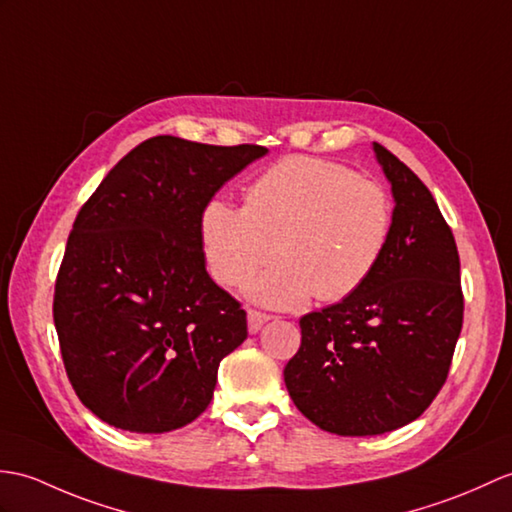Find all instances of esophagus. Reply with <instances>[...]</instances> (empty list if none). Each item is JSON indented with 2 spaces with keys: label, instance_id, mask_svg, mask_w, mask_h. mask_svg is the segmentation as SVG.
Masks as SVG:
<instances>
[{
  "label": "esophagus",
  "instance_id": "34e87169",
  "mask_svg": "<svg viewBox=\"0 0 512 512\" xmlns=\"http://www.w3.org/2000/svg\"><path fill=\"white\" fill-rule=\"evenodd\" d=\"M270 318H272L270 314L257 312V310H248V331H251V334H257V331L264 327Z\"/></svg>",
  "mask_w": 512,
  "mask_h": 512
}]
</instances>
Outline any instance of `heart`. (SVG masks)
Wrapping results in <instances>:
<instances>
[{
	"label": "heart",
	"mask_w": 512,
	"mask_h": 512,
	"mask_svg": "<svg viewBox=\"0 0 512 512\" xmlns=\"http://www.w3.org/2000/svg\"><path fill=\"white\" fill-rule=\"evenodd\" d=\"M390 229L382 185L314 157L275 163L248 185L244 205L211 200L200 220L207 266L224 285H242L275 253L283 257L251 285L255 301L275 307L301 305L312 294L334 303L358 292Z\"/></svg>",
	"instance_id": "b5f03b06"
}]
</instances>
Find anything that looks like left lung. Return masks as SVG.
I'll list each match as a JSON object with an SVG mask.
<instances>
[{"label": "left lung", "instance_id": "1", "mask_svg": "<svg viewBox=\"0 0 512 512\" xmlns=\"http://www.w3.org/2000/svg\"><path fill=\"white\" fill-rule=\"evenodd\" d=\"M395 209L375 272L347 299L305 314L283 379L320 430L375 436L419 419L443 388L465 299L454 233L430 189L382 144Z\"/></svg>", "mask_w": 512, "mask_h": 512}]
</instances>
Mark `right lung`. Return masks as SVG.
<instances>
[{
	"instance_id": "1",
	"label": "right lung",
	"mask_w": 512,
	"mask_h": 512,
	"mask_svg": "<svg viewBox=\"0 0 512 512\" xmlns=\"http://www.w3.org/2000/svg\"><path fill=\"white\" fill-rule=\"evenodd\" d=\"M268 148L172 135L130 150L78 211L54 288V325L78 399L113 427L163 434L207 410L246 312L209 277L200 220Z\"/></svg>"
}]
</instances>
